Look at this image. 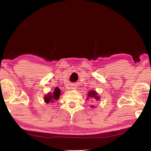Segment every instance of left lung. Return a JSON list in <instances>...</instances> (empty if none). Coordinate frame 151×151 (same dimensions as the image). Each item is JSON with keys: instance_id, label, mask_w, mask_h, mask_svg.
Listing matches in <instances>:
<instances>
[{"instance_id": "8db88e82", "label": "left lung", "mask_w": 151, "mask_h": 151, "mask_svg": "<svg viewBox=\"0 0 151 151\" xmlns=\"http://www.w3.org/2000/svg\"><path fill=\"white\" fill-rule=\"evenodd\" d=\"M88 97L87 98V100H89V99H94V101H96L100 100V97H99V96L98 95V93L95 91L91 90L88 93ZM91 107L94 108V106H91Z\"/></svg>"}]
</instances>
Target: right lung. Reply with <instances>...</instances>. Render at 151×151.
I'll return each instance as SVG.
<instances>
[{
  "mask_svg": "<svg viewBox=\"0 0 151 151\" xmlns=\"http://www.w3.org/2000/svg\"><path fill=\"white\" fill-rule=\"evenodd\" d=\"M60 93H61V91L60 89L56 87L55 89H54V91L53 93L49 92V93H47L44 97V100L45 102L46 103H49V102H54L55 101L58 100L59 99L60 96Z\"/></svg>",
  "mask_w": 151,
  "mask_h": 151,
  "instance_id": "1",
  "label": "right lung"
}]
</instances>
